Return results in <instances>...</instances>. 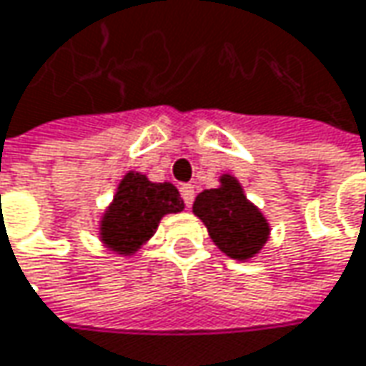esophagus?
<instances>
[{"mask_svg": "<svg viewBox=\"0 0 366 366\" xmlns=\"http://www.w3.org/2000/svg\"><path fill=\"white\" fill-rule=\"evenodd\" d=\"M180 194H182L184 204H186V207H192V200H194V186H192V184H182V186H180Z\"/></svg>", "mask_w": 366, "mask_h": 366, "instance_id": "esophagus-1", "label": "esophagus"}]
</instances>
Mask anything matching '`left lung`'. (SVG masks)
<instances>
[{
  "mask_svg": "<svg viewBox=\"0 0 366 366\" xmlns=\"http://www.w3.org/2000/svg\"><path fill=\"white\" fill-rule=\"evenodd\" d=\"M192 211L202 219L209 235L229 258L247 260L258 254L268 239V223L262 213L247 202L235 178L223 176L219 188L200 192Z\"/></svg>",
  "mask_w": 366,
  "mask_h": 366,
  "instance_id": "8db88e82",
  "label": "left lung"
}]
</instances>
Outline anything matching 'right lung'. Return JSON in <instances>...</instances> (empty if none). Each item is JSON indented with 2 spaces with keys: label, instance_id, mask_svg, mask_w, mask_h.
I'll list each match as a JSON object with an SVG mask.
<instances>
[{
  "label": "right lung",
  "instance_id": "right-lung-1",
  "mask_svg": "<svg viewBox=\"0 0 366 366\" xmlns=\"http://www.w3.org/2000/svg\"><path fill=\"white\" fill-rule=\"evenodd\" d=\"M184 200L169 182H149L143 174L129 172L102 221V239L112 252L131 256L152 237L159 219L180 213Z\"/></svg>",
  "mask_w": 366,
  "mask_h": 366
}]
</instances>
